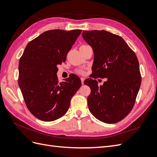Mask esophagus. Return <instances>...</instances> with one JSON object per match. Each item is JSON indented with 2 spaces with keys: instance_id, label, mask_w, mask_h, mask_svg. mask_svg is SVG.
Instances as JSON below:
<instances>
[{
  "instance_id": "34e87169",
  "label": "esophagus",
  "mask_w": 157,
  "mask_h": 157,
  "mask_svg": "<svg viewBox=\"0 0 157 157\" xmlns=\"http://www.w3.org/2000/svg\"><path fill=\"white\" fill-rule=\"evenodd\" d=\"M84 80H85L84 78H81V81H82V84H84Z\"/></svg>"
}]
</instances>
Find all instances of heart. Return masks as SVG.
I'll use <instances>...</instances> for the list:
<instances>
[{
  "label": "heart",
  "mask_w": 157,
  "mask_h": 157,
  "mask_svg": "<svg viewBox=\"0 0 157 157\" xmlns=\"http://www.w3.org/2000/svg\"><path fill=\"white\" fill-rule=\"evenodd\" d=\"M76 72L79 74H85V71L83 69H78L76 70Z\"/></svg>",
  "instance_id": "b5f03b06"
}]
</instances>
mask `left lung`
Instances as JSON below:
<instances>
[{
	"label": "left lung",
	"mask_w": 157,
	"mask_h": 157,
	"mask_svg": "<svg viewBox=\"0 0 157 157\" xmlns=\"http://www.w3.org/2000/svg\"><path fill=\"white\" fill-rule=\"evenodd\" d=\"M85 42L94 52L93 73L86 79L90 88L87 98L90 112L102 122L117 123L133 108L141 77L136 55L121 36L104 31H83ZM106 78L102 86L95 79Z\"/></svg>",
	"instance_id": "1"
}]
</instances>
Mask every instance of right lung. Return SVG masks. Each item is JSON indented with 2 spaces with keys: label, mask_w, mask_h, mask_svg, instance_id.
<instances>
[{
  "label": "right lung",
  "mask_w": 157,
  "mask_h": 157,
  "mask_svg": "<svg viewBox=\"0 0 157 157\" xmlns=\"http://www.w3.org/2000/svg\"><path fill=\"white\" fill-rule=\"evenodd\" d=\"M82 30L54 29L31 40L19 63L18 84L28 109L34 117L53 121L67 112L70 100L82 85L75 74L59 83L57 65L66 61Z\"/></svg>",
  "instance_id": "right-lung-1"
}]
</instances>
